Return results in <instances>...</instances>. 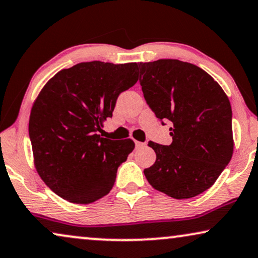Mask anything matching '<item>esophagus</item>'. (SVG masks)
Listing matches in <instances>:
<instances>
[{
    "instance_id": "34e87169",
    "label": "esophagus",
    "mask_w": 258,
    "mask_h": 258,
    "mask_svg": "<svg viewBox=\"0 0 258 258\" xmlns=\"http://www.w3.org/2000/svg\"><path fill=\"white\" fill-rule=\"evenodd\" d=\"M135 144H136V148L137 149H140V148H144L147 146V143H143V142H139V141H136L135 142Z\"/></svg>"
}]
</instances>
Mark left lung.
<instances>
[{
	"instance_id": "obj_1",
	"label": "left lung",
	"mask_w": 258,
	"mask_h": 258,
	"mask_svg": "<svg viewBox=\"0 0 258 258\" xmlns=\"http://www.w3.org/2000/svg\"><path fill=\"white\" fill-rule=\"evenodd\" d=\"M140 84L157 118L171 122L172 142H149L156 161L144 169L151 186L176 200L195 197L216 182L234 153L231 105L220 84L191 63H139ZM162 124H164L162 122Z\"/></svg>"
}]
</instances>
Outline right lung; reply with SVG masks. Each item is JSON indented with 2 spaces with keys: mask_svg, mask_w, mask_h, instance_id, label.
<instances>
[{
  "mask_svg": "<svg viewBox=\"0 0 258 258\" xmlns=\"http://www.w3.org/2000/svg\"><path fill=\"white\" fill-rule=\"evenodd\" d=\"M137 63L82 62L45 83L29 118L34 164L43 182L68 202L89 204L109 194L135 148L98 132L118 95L137 82Z\"/></svg>",
  "mask_w": 258,
  "mask_h": 258,
  "instance_id": "1",
  "label": "right lung"
}]
</instances>
